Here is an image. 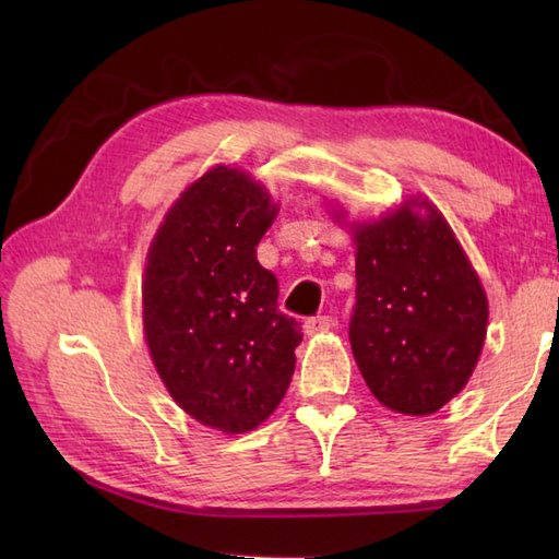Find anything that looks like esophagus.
I'll list each match as a JSON object with an SVG mask.
<instances>
[{
  "mask_svg": "<svg viewBox=\"0 0 559 559\" xmlns=\"http://www.w3.org/2000/svg\"><path fill=\"white\" fill-rule=\"evenodd\" d=\"M331 326H334V319H331L329 314H319V317H310L305 322V334L307 336H314V334H324V331H329Z\"/></svg>",
  "mask_w": 559,
  "mask_h": 559,
  "instance_id": "1",
  "label": "esophagus"
}]
</instances>
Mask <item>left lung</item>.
<instances>
[{
	"instance_id": "8db88e82",
	"label": "left lung",
	"mask_w": 559,
	"mask_h": 559,
	"mask_svg": "<svg viewBox=\"0 0 559 559\" xmlns=\"http://www.w3.org/2000/svg\"><path fill=\"white\" fill-rule=\"evenodd\" d=\"M423 205V219L412 211ZM350 348L386 408L430 415L466 386L483 350L488 298L432 204L413 199L355 230Z\"/></svg>"
}]
</instances>
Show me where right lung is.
I'll use <instances>...</instances> for the list:
<instances>
[{"label":"right lung","instance_id":"right-lung-1","mask_svg":"<svg viewBox=\"0 0 559 559\" xmlns=\"http://www.w3.org/2000/svg\"><path fill=\"white\" fill-rule=\"evenodd\" d=\"M273 218L264 187L221 165L175 201L146 259L144 331L163 384L194 420L230 435L276 411L302 341L257 261Z\"/></svg>","mask_w":559,"mask_h":559}]
</instances>
